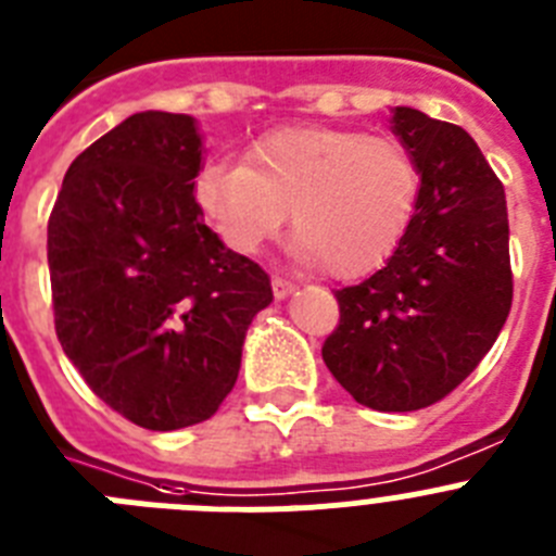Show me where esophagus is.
Wrapping results in <instances>:
<instances>
[{
    "label": "esophagus",
    "instance_id": "esophagus-1",
    "mask_svg": "<svg viewBox=\"0 0 556 556\" xmlns=\"http://www.w3.org/2000/svg\"><path fill=\"white\" fill-rule=\"evenodd\" d=\"M294 289L292 281H287V278H281V275H273V294L281 301V298H287L289 292Z\"/></svg>",
    "mask_w": 556,
    "mask_h": 556
}]
</instances>
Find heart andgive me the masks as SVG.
<instances>
[{
	"label": "heart",
	"instance_id": "1",
	"mask_svg": "<svg viewBox=\"0 0 556 556\" xmlns=\"http://www.w3.org/2000/svg\"><path fill=\"white\" fill-rule=\"evenodd\" d=\"M420 191L401 141L339 127H281L255 141L242 166L200 175L194 198L225 242L255 253L292 211L294 253L333 278L370 273L397 248Z\"/></svg>",
	"mask_w": 556,
	"mask_h": 556
}]
</instances>
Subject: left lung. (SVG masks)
I'll return each instance as SVG.
<instances>
[{
	"mask_svg": "<svg viewBox=\"0 0 556 556\" xmlns=\"http://www.w3.org/2000/svg\"><path fill=\"white\" fill-rule=\"evenodd\" d=\"M392 130L420 172L395 253L337 289L339 323L323 362L358 404L415 412L479 367L513 306L504 186L462 127L395 108Z\"/></svg>",
	"mask_w": 556,
	"mask_h": 556,
	"instance_id": "8db88e82",
	"label": "left lung"
}]
</instances>
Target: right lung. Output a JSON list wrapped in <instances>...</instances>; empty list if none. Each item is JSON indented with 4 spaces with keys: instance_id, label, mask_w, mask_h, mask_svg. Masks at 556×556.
<instances>
[{
    "instance_id": "add662e5",
    "label": "right lung",
    "mask_w": 556,
    "mask_h": 556,
    "mask_svg": "<svg viewBox=\"0 0 556 556\" xmlns=\"http://www.w3.org/2000/svg\"><path fill=\"white\" fill-rule=\"evenodd\" d=\"M186 113L144 111L83 150L47 225L55 333L83 381L150 431L203 424L233 390L273 287L219 242L194 198Z\"/></svg>"
}]
</instances>
